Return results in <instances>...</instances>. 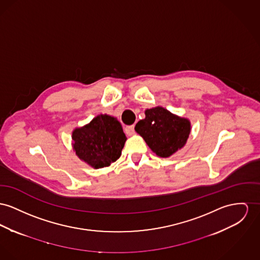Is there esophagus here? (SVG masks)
<instances>
[{
  "label": "esophagus",
  "mask_w": 260,
  "mask_h": 260,
  "mask_svg": "<svg viewBox=\"0 0 260 260\" xmlns=\"http://www.w3.org/2000/svg\"><path fill=\"white\" fill-rule=\"evenodd\" d=\"M125 133H126L128 136L134 135V134H135V126H134V125L126 126V127H125Z\"/></svg>",
  "instance_id": "1"
}]
</instances>
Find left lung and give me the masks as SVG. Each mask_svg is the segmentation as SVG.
Instances as JSON below:
<instances>
[{
  "mask_svg": "<svg viewBox=\"0 0 260 260\" xmlns=\"http://www.w3.org/2000/svg\"><path fill=\"white\" fill-rule=\"evenodd\" d=\"M145 114L146 118L136 124L135 130L157 156H172L185 145L190 133L187 119L159 106L147 109Z\"/></svg>",
  "mask_w": 260,
  "mask_h": 260,
  "instance_id": "obj_1",
  "label": "left lung"
}]
</instances>
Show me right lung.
Listing matches in <instances>:
<instances>
[{
    "label": "right lung",
    "instance_id": "1",
    "mask_svg": "<svg viewBox=\"0 0 260 260\" xmlns=\"http://www.w3.org/2000/svg\"><path fill=\"white\" fill-rule=\"evenodd\" d=\"M72 138L76 154L94 169L108 167L119 158L126 141L120 123L108 115H99L76 129Z\"/></svg>",
    "mask_w": 260,
    "mask_h": 260
}]
</instances>
